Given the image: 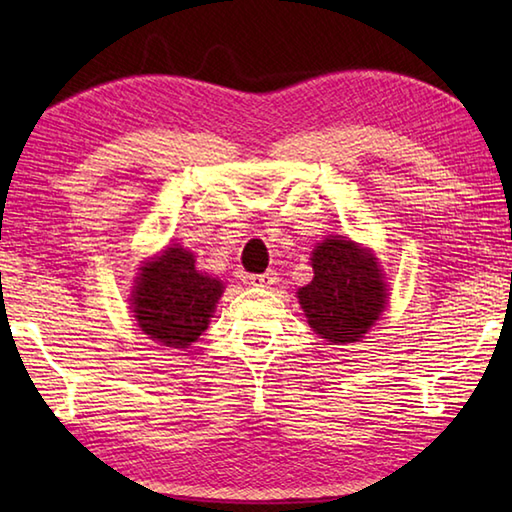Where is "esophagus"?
Returning a JSON list of instances; mask_svg holds the SVG:
<instances>
[{
    "instance_id": "obj_1",
    "label": "esophagus",
    "mask_w": 512,
    "mask_h": 512,
    "mask_svg": "<svg viewBox=\"0 0 512 512\" xmlns=\"http://www.w3.org/2000/svg\"><path fill=\"white\" fill-rule=\"evenodd\" d=\"M277 279L279 277L275 270H268V273H262V275H250L246 281L255 288H270L273 284H277Z\"/></svg>"
}]
</instances>
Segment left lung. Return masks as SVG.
I'll use <instances>...</instances> for the list:
<instances>
[{"instance_id":"1","label":"left lung","mask_w":512,"mask_h":512,"mask_svg":"<svg viewBox=\"0 0 512 512\" xmlns=\"http://www.w3.org/2000/svg\"><path fill=\"white\" fill-rule=\"evenodd\" d=\"M314 279L297 292L310 328L330 343H354L385 308L376 257L350 239H325L312 253Z\"/></svg>"}]
</instances>
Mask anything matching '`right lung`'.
I'll list each match as a JSON object with an SVG mask.
<instances>
[{
  "instance_id": "1",
  "label": "right lung",
  "mask_w": 512,
  "mask_h": 512,
  "mask_svg": "<svg viewBox=\"0 0 512 512\" xmlns=\"http://www.w3.org/2000/svg\"><path fill=\"white\" fill-rule=\"evenodd\" d=\"M222 288V281L195 270L189 250L167 248L136 277L132 308L138 328L167 347H187L209 328Z\"/></svg>"
}]
</instances>
